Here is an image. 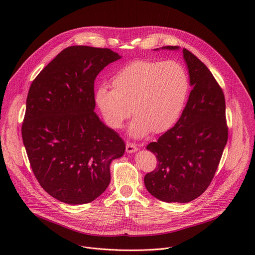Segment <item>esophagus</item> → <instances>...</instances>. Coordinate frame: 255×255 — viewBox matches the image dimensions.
I'll return each instance as SVG.
<instances>
[{"mask_svg":"<svg viewBox=\"0 0 255 255\" xmlns=\"http://www.w3.org/2000/svg\"><path fill=\"white\" fill-rule=\"evenodd\" d=\"M138 150V147L136 146V144H133V143H127L126 144V152L127 153H132V152H135Z\"/></svg>","mask_w":255,"mask_h":255,"instance_id":"34e87169","label":"esophagus"}]
</instances>
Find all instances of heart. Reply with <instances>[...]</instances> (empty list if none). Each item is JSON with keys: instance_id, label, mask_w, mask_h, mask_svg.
<instances>
[{"instance_id": "obj_1", "label": "heart", "mask_w": 255, "mask_h": 255, "mask_svg": "<svg viewBox=\"0 0 255 255\" xmlns=\"http://www.w3.org/2000/svg\"><path fill=\"white\" fill-rule=\"evenodd\" d=\"M112 86L102 85L95 95L107 125L121 128L133 112L128 134L142 138L152 130L161 133L176 124L187 100L189 79L178 62L138 60L120 69Z\"/></svg>"}]
</instances>
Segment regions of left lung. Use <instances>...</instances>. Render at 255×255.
Listing matches in <instances>:
<instances>
[{
	"label": "left lung",
	"mask_w": 255,
	"mask_h": 255,
	"mask_svg": "<svg viewBox=\"0 0 255 255\" xmlns=\"http://www.w3.org/2000/svg\"><path fill=\"white\" fill-rule=\"evenodd\" d=\"M160 49L180 50L173 45ZM182 53L192 90L175 126L146 146L155 154L157 168L145 175L144 184L161 201L187 203L211 184L227 144L228 128L222 88L199 59L186 49Z\"/></svg>",
	"instance_id": "left-lung-1"
}]
</instances>
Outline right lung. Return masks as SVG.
<instances>
[{"label":"right lung","instance_id":"obj_1","mask_svg":"<svg viewBox=\"0 0 255 255\" xmlns=\"http://www.w3.org/2000/svg\"><path fill=\"white\" fill-rule=\"evenodd\" d=\"M122 57L110 49L63 50L31 83L22 139L40 186L68 204L94 201L108 188L110 165L125 143L95 113L96 77Z\"/></svg>","mask_w":255,"mask_h":255}]
</instances>
